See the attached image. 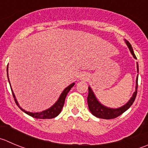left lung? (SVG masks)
<instances>
[{"instance_id":"8db88e82","label":"left lung","mask_w":148,"mask_h":148,"mask_svg":"<svg viewBox=\"0 0 148 148\" xmlns=\"http://www.w3.org/2000/svg\"><path fill=\"white\" fill-rule=\"evenodd\" d=\"M126 43H127V46H128L129 49H130V52L132 54L134 58L135 59H137V57H136L135 54L134 53V51H133L132 47L131 44L128 42L127 40H125ZM137 71H139V67L138 64L137 65ZM136 82H137V85H136V90L135 92L133 94L132 97H131L130 100H129L128 103L126 105L123 106L122 107L119 108L114 109V108H109L106 107V106H103L101 103H99L98 100H97V98L95 96L94 93H93L92 90L90 88V87H88V96H87V103H88V107L90 109V112L92 114V115H94L95 116L98 117L100 119H115L116 117L119 116L120 115L123 114L124 112H125L127 109H129L130 108V106L133 104L134 100L136 98V96L137 94V86H138V76L137 77V80H136Z\"/></svg>"}]
</instances>
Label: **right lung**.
Segmentation results:
<instances>
[{
	"label": "right lung",
	"mask_w": 148,
	"mask_h": 148,
	"mask_svg": "<svg viewBox=\"0 0 148 148\" xmlns=\"http://www.w3.org/2000/svg\"><path fill=\"white\" fill-rule=\"evenodd\" d=\"M7 74H8V66H7ZM8 82H9V79H8ZM74 85V83H72V84H70L69 86H68V87H67L64 90V91H63V92L61 93V96H60L59 99L57 100L56 103L55 104L52 106V107H51L50 108L47 109V110H44V111H42V112H39V113L28 112V111H26V110H24V109L21 108L18 106V102H17L16 99L15 98V95H14L12 90H11V91H12V94H13V96H14V100H15L16 104L17 106H18V107L19 108L21 109L22 111H24L25 114H28L29 116H30L33 117V118H35V119H49L55 118V117H56L57 116H58V114L61 113V110H62L63 106H64V102H65L66 97L68 92L70 91V90L71 89V87H72Z\"/></svg>",
	"instance_id": "1"
}]
</instances>
